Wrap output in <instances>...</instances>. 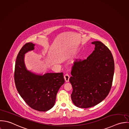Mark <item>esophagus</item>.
Returning a JSON list of instances; mask_svg holds the SVG:
<instances>
[{
  "mask_svg": "<svg viewBox=\"0 0 129 129\" xmlns=\"http://www.w3.org/2000/svg\"><path fill=\"white\" fill-rule=\"evenodd\" d=\"M69 78H70V75H69L68 73H66V74L64 75V79H65V81H66V82H69Z\"/></svg>",
  "mask_w": 129,
  "mask_h": 129,
  "instance_id": "esophagus-1",
  "label": "esophagus"
}]
</instances>
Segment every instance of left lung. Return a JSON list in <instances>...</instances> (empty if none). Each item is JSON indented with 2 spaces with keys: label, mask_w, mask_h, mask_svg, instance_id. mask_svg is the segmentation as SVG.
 Masks as SVG:
<instances>
[{
  "label": "left lung",
  "mask_w": 129,
  "mask_h": 129,
  "mask_svg": "<svg viewBox=\"0 0 129 129\" xmlns=\"http://www.w3.org/2000/svg\"><path fill=\"white\" fill-rule=\"evenodd\" d=\"M95 50L86 59H76L69 79L74 104L79 108L93 107L109 94L114 73V61L109 49L100 41L92 43Z\"/></svg>",
  "instance_id": "8db88e82"
}]
</instances>
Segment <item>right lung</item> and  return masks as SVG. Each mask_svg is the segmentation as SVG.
<instances>
[{"mask_svg": "<svg viewBox=\"0 0 129 129\" xmlns=\"http://www.w3.org/2000/svg\"><path fill=\"white\" fill-rule=\"evenodd\" d=\"M34 45L31 42L27 43L19 52L15 65L14 81L19 94L29 107L45 112L54 106L57 92L65 80L62 72L46 73L42 76L26 69L24 54L33 50Z\"/></svg>", "mask_w": 129, "mask_h": 129, "instance_id": "add662e5", "label": "right lung"}]
</instances>
